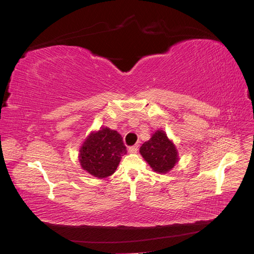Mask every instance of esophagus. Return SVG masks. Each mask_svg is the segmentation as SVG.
<instances>
[{
  "instance_id": "34e87169",
  "label": "esophagus",
  "mask_w": 254,
  "mask_h": 254,
  "mask_svg": "<svg viewBox=\"0 0 254 254\" xmlns=\"http://www.w3.org/2000/svg\"><path fill=\"white\" fill-rule=\"evenodd\" d=\"M137 149H139V145H133V146H130L128 151L131 152V153H134L137 151Z\"/></svg>"
}]
</instances>
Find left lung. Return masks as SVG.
I'll return each mask as SVG.
<instances>
[{"mask_svg": "<svg viewBox=\"0 0 254 254\" xmlns=\"http://www.w3.org/2000/svg\"><path fill=\"white\" fill-rule=\"evenodd\" d=\"M140 152L152 170L161 174L171 171L178 161L175 145L162 130L152 134L151 139L141 146Z\"/></svg>", "mask_w": 254, "mask_h": 254, "instance_id": "8db88e82", "label": "left lung"}]
</instances>
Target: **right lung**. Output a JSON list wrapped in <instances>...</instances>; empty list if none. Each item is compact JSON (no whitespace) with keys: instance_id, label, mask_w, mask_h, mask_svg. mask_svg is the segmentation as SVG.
<instances>
[{"instance_id":"right-lung-1","label":"right lung","mask_w":254,"mask_h":254,"mask_svg":"<svg viewBox=\"0 0 254 254\" xmlns=\"http://www.w3.org/2000/svg\"><path fill=\"white\" fill-rule=\"evenodd\" d=\"M79 152L80 165L84 171L97 178H106L115 172L127 150L118 131L101 128L89 135Z\"/></svg>"}]
</instances>
